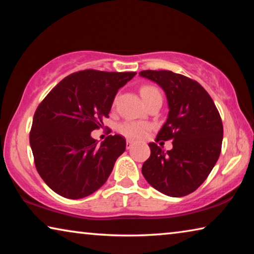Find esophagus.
I'll return each mask as SVG.
<instances>
[{
  "label": "esophagus",
  "mask_w": 254,
  "mask_h": 254,
  "mask_svg": "<svg viewBox=\"0 0 254 254\" xmlns=\"http://www.w3.org/2000/svg\"><path fill=\"white\" fill-rule=\"evenodd\" d=\"M133 145V141L132 140H127V149H131V147Z\"/></svg>",
  "instance_id": "obj_1"
}]
</instances>
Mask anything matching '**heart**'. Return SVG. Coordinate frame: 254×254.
I'll list each match as a JSON object with an SVG mask.
<instances>
[{"mask_svg":"<svg viewBox=\"0 0 254 254\" xmlns=\"http://www.w3.org/2000/svg\"><path fill=\"white\" fill-rule=\"evenodd\" d=\"M140 93L142 95L145 103L156 96H161L160 91L152 85H143L140 88ZM151 130V126L147 122L141 121H126L119 126V132L128 139L140 140L148 135Z\"/></svg>","mask_w":254,"mask_h":254,"instance_id":"b5f03b06","label":"heart"}]
</instances>
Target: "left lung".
Segmentation results:
<instances>
[{
  "mask_svg": "<svg viewBox=\"0 0 254 254\" xmlns=\"http://www.w3.org/2000/svg\"><path fill=\"white\" fill-rule=\"evenodd\" d=\"M139 75L165 91L169 114L156 140H173L168 151L149 143L151 154L143 163L142 174L162 194L186 196L205 182L218 160L223 141L221 115L198 81L170 70H142Z\"/></svg>",
  "mask_w": 254,
  "mask_h": 254,
  "instance_id": "obj_1",
  "label": "left lung"
}]
</instances>
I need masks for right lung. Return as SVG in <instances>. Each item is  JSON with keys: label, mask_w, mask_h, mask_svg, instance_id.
Wrapping results in <instances>:
<instances>
[{"label": "right lung", "mask_w": 254, "mask_h": 254, "mask_svg": "<svg viewBox=\"0 0 254 254\" xmlns=\"http://www.w3.org/2000/svg\"><path fill=\"white\" fill-rule=\"evenodd\" d=\"M135 74L95 69L72 72L38 105L30 145L37 171L58 195L79 199L105 184L127 142L115 134L98 144L91 132L103 127L118 91Z\"/></svg>", "instance_id": "right-lung-1"}]
</instances>
